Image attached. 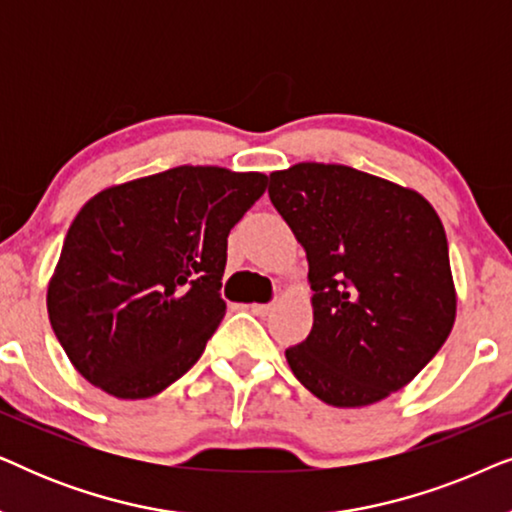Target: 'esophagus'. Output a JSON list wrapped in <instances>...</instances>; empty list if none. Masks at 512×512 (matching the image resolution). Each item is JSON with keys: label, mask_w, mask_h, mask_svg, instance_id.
Returning <instances> with one entry per match:
<instances>
[{"label": "esophagus", "mask_w": 512, "mask_h": 512, "mask_svg": "<svg viewBox=\"0 0 512 512\" xmlns=\"http://www.w3.org/2000/svg\"><path fill=\"white\" fill-rule=\"evenodd\" d=\"M249 310L256 314V317H265V314H268L270 310H272V305H263V303H251L249 305Z\"/></svg>", "instance_id": "1"}]
</instances>
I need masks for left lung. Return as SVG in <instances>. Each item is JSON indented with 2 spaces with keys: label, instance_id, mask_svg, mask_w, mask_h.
Here are the masks:
<instances>
[{
  "label": "left lung",
  "instance_id": "obj_1",
  "mask_svg": "<svg viewBox=\"0 0 512 512\" xmlns=\"http://www.w3.org/2000/svg\"><path fill=\"white\" fill-rule=\"evenodd\" d=\"M270 200L307 254L314 324L286 349L298 382L333 408L403 389L457 317L450 251L422 193L347 165L270 174Z\"/></svg>",
  "mask_w": 512,
  "mask_h": 512
}]
</instances>
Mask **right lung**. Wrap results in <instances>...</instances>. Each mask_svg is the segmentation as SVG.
Segmentation results:
<instances>
[{
  "instance_id": "1",
  "label": "right lung",
  "mask_w": 512,
  "mask_h": 512,
  "mask_svg": "<svg viewBox=\"0 0 512 512\" xmlns=\"http://www.w3.org/2000/svg\"><path fill=\"white\" fill-rule=\"evenodd\" d=\"M268 177L179 165L93 195L74 216L46 307L72 366L123 401L177 382L219 328L228 233Z\"/></svg>"
}]
</instances>
